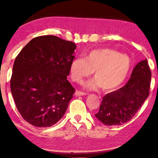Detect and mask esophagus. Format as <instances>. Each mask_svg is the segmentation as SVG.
<instances>
[{"instance_id": "1", "label": "esophagus", "mask_w": 158, "mask_h": 158, "mask_svg": "<svg viewBox=\"0 0 158 158\" xmlns=\"http://www.w3.org/2000/svg\"><path fill=\"white\" fill-rule=\"evenodd\" d=\"M86 93H85L84 92L80 91V90H76L75 92V95L77 96H81V95H85Z\"/></svg>"}]
</instances>
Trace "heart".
Instances as JSON below:
<instances>
[{
    "instance_id": "1",
    "label": "heart",
    "mask_w": 158,
    "mask_h": 158,
    "mask_svg": "<svg viewBox=\"0 0 158 158\" xmlns=\"http://www.w3.org/2000/svg\"><path fill=\"white\" fill-rule=\"evenodd\" d=\"M129 57L117 51L103 48L92 50L85 60L75 58L69 65V74L74 82L81 84L94 73L95 79L85 84V87L95 89L98 86L105 91L116 89L123 82L130 69Z\"/></svg>"
}]
</instances>
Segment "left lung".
Returning a JSON list of instances; mask_svg holds the SVG:
<instances>
[{
	"label": "left lung",
	"mask_w": 158,
	"mask_h": 158,
	"mask_svg": "<svg viewBox=\"0 0 158 158\" xmlns=\"http://www.w3.org/2000/svg\"><path fill=\"white\" fill-rule=\"evenodd\" d=\"M151 71L146 58L133 69L127 84L105 95L95 116L106 125H117L130 121L148 97Z\"/></svg>",
	"instance_id": "left-lung-1"
}]
</instances>
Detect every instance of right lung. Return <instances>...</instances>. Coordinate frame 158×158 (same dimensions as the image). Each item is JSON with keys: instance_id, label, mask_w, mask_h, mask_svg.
<instances>
[{"instance_id": "add662e5", "label": "right lung", "mask_w": 158, "mask_h": 158, "mask_svg": "<svg viewBox=\"0 0 158 158\" xmlns=\"http://www.w3.org/2000/svg\"><path fill=\"white\" fill-rule=\"evenodd\" d=\"M77 48L73 42L54 35L32 39L16 57L10 88L23 118L38 127L61 119L75 89L67 76Z\"/></svg>"}]
</instances>
